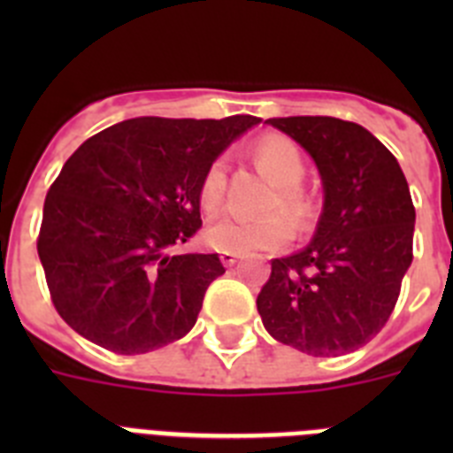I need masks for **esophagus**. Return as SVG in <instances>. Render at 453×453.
I'll return each instance as SVG.
<instances>
[{"mask_svg": "<svg viewBox=\"0 0 453 453\" xmlns=\"http://www.w3.org/2000/svg\"><path fill=\"white\" fill-rule=\"evenodd\" d=\"M238 258H240V254H235V251H222V254H219V261H222V265H226V267L235 265V263H238Z\"/></svg>", "mask_w": 453, "mask_h": 453, "instance_id": "34e87169", "label": "esophagus"}]
</instances>
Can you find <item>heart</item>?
Wrapping results in <instances>:
<instances>
[{"label": "heart", "mask_w": 453, "mask_h": 453, "mask_svg": "<svg viewBox=\"0 0 453 453\" xmlns=\"http://www.w3.org/2000/svg\"><path fill=\"white\" fill-rule=\"evenodd\" d=\"M254 158L256 165L265 172L270 181L276 183V190L267 199V211H283L297 229L308 226L313 218V202L302 188L306 163L297 145L283 135H267L254 145ZM224 190H226V165L224 161H213L199 183V203L203 211L208 213L218 211L224 202ZM287 219L281 213H270L256 219L229 213L219 215L206 226V242L213 250L235 251V254L279 250L288 245L295 234Z\"/></svg>", "instance_id": "obj_1"}]
</instances>
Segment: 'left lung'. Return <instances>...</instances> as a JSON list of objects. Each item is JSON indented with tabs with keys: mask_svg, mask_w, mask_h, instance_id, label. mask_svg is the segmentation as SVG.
Segmentation results:
<instances>
[{
	"mask_svg": "<svg viewBox=\"0 0 453 453\" xmlns=\"http://www.w3.org/2000/svg\"><path fill=\"white\" fill-rule=\"evenodd\" d=\"M267 124L313 156L324 206L313 240L272 261L256 306L274 340L342 356L386 326L413 263L415 206L397 158L361 124L324 115Z\"/></svg>",
	"mask_w": 453,
	"mask_h": 453,
	"instance_id": "1",
	"label": "left lung"
}]
</instances>
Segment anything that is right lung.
Wrapping results in <instances>:
<instances>
[{"label": "right lung", "instance_id": "right-lung-1", "mask_svg": "<svg viewBox=\"0 0 453 453\" xmlns=\"http://www.w3.org/2000/svg\"><path fill=\"white\" fill-rule=\"evenodd\" d=\"M261 118H135L99 131L51 183L38 256L56 311L115 354H147L195 326L218 254H172L197 234L208 165Z\"/></svg>", "mask_w": 453, "mask_h": 453}]
</instances>
